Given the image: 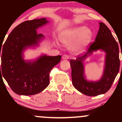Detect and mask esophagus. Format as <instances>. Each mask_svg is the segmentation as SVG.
I'll list each match as a JSON object with an SVG mask.
<instances>
[{
  "instance_id": "esophagus-1",
  "label": "esophagus",
  "mask_w": 122,
  "mask_h": 122,
  "mask_svg": "<svg viewBox=\"0 0 122 122\" xmlns=\"http://www.w3.org/2000/svg\"><path fill=\"white\" fill-rule=\"evenodd\" d=\"M69 58V56L66 55V54H64V55H63L62 56V58L63 60H67Z\"/></svg>"
}]
</instances>
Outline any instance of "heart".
Returning a JSON list of instances; mask_svg holds the SVG:
<instances>
[{"label": "heart", "mask_w": 122, "mask_h": 122, "mask_svg": "<svg viewBox=\"0 0 122 122\" xmlns=\"http://www.w3.org/2000/svg\"><path fill=\"white\" fill-rule=\"evenodd\" d=\"M93 33L85 26H79L66 29L60 35V41L65 45H73L72 49L76 53H82L91 43Z\"/></svg>", "instance_id": "b5f03b06"}]
</instances>
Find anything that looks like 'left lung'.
I'll return each mask as SVG.
<instances>
[{"label":"left lung","instance_id":"left-lung-1","mask_svg":"<svg viewBox=\"0 0 122 122\" xmlns=\"http://www.w3.org/2000/svg\"><path fill=\"white\" fill-rule=\"evenodd\" d=\"M99 30L95 42L91 45L84 55L77 57L75 60L70 61L73 85L81 93L89 96H95L106 93L110 89L119 71L118 44L110 29L104 23L99 22ZM98 50L106 53L103 75L99 81H88L85 79L83 62L94 51Z\"/></svg>","mask_w":122,"mask_h":122}]
</instances>
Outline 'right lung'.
<instances>
[{
  "label": "right lung",
  "instance_id": "1",
  "mask_svg": "<svg viewBox=\"0 0 122 122\" xmlns=\"http://www.w3.org/2000/svg\"><path fill=\"white\" fill-rule=\"evenodd\" d=\"M48 22L46 18L22 22L12 30L0 47V76L16 94L33 95L44 90L49 84L50 71L61 61V56L45 54L34 60L23 59V51L38 46L45 38L43 34H37L36 30Z\"/></svg>",
  "mask_w": 122,
  "mask_h": 122
}]
</instances>
